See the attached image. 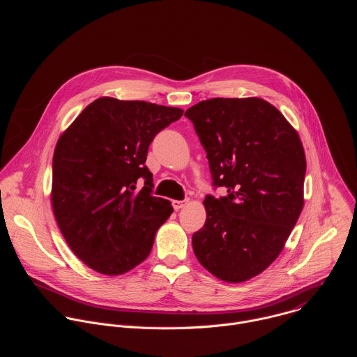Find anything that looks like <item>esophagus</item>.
Wrapping results in <instances>:
<instances>
[{"instance_id":"34e87169","label":"esophagus","mask_w":357,"mask_h":357,"mask_svg":"<svg viewBox=\"0 0 357 357\" xmlns=\"http://www.w3.org/2000/svg\"><path fill=\"white\" fill-rule=\"evenodd\" d=\"M188 202H189L188 199H185V200H172V206H174L175 211H181Z\"/></svg>"}]
</instances>
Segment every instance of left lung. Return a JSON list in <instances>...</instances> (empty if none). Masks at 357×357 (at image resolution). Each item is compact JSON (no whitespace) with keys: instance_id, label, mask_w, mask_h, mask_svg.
I'll list each match as a JSON object with an SVG mask.
<instances>
[{"instance_id":"8db88e82","label":"left lung","mask_w":357,"mask_h":357,"mask_svg":"<svg viewBox=\"0 0 357 357\" xmlns=\"http://www.w3.org/2000/svg\"><path fill=\"white\" fill-rule=\"evenodd\" d=\"M205 148L215 186L192 236L197 261L226 282L261 274L280 256L303 208L305 151L296 130L259 97L209 98L185 112Z\"/></svg>"}]
</instances>
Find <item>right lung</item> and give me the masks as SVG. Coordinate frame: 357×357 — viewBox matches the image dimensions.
<instances>
[{"label": "right lung", "mask_w": 357, "mask_h": 357, "mask_svg": "<svg viewBox=\"0 0 357 357\" xmlns=\"http://www.w3.org/2000/svg\"><path fill=\"white\" fill-rule=\"evenodd\" d=\"M182 114L178 107L100 97L59 137L50 203L70 250L91 270L121 275L149 256L174 208L152 196L146 152Z\"/></svg>", "instance_id": "right-lung-1"}]
</instances>
